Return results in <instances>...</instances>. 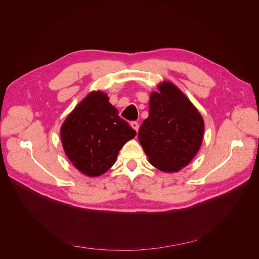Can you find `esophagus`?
Instances as JSON below:
<instances>
[{
	"mask_svg": "<svg viewBox=\"0 0 259 259\" xmlns=\"http://www.w3.org/2000/svg\"><path fill=\"white\" fill-rule=\"evenodd\" d=\"M130 125H131V127H132L136 132L138 131V129H139V124H138L137 122H135V121H134V122H131Z\"/></svg>",
	"mask_w": 259,
	"mask_h": 259,
	"instance_id": "1",
	"label": "esophagus"
}]
</instances>
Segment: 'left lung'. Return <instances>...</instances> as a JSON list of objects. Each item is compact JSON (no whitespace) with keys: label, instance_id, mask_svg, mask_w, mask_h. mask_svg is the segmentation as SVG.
<instances>
[{"label":"left lung","instance_id":"obj_1","mask_svg":"<svg viewBox=\"0 0 259 259\" xmlns=\"http://www.w3.org/2000/svg\"><path fill=\"white\" fill-rule=\"evenodd\" d=\"M158 89L151 94L149 118L140 126L138 139L153 166L164 172H176L199 152L204 120L174 84L165 81Z\"/></svg>","mask_w":259,"mask_h":259}]
</instances>
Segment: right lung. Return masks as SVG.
<instances>
[{"mask_svg":"<svg viewBox=\"0 0 259 259\" xmlns=\"http://www.w3.org/2000/svg\"><path fill=\"white\" fill-rule=\"evenodd\" d=\"M135 135L101 91L89 93L60 128L65 155L80 172L91 177L112 167L123 145Z\"/></svg>","mask_w":259,"mask_h":259,"instance_id":"right-lung-1","label":"right lung"}]
</instances>
